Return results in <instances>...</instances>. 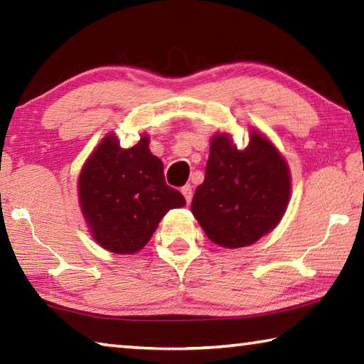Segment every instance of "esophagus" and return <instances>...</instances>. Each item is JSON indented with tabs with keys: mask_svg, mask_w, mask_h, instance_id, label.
<instances>
[{
	"mask_svg": "<svg viewBox=\"0 0 364 364\" xmlns=\"http://www.w3.org/2000/svg\"><path fill=\"white\" fill-rule=\"evenodd\" d=\"M181 193L184 196V199H186V202L189 204L191 199H193V186H191V184H186V186L181 188Z\"/></svg>",
	"mask_w": 364,
	"mask_h": 364,
	"instance_id": "esophagus-1",
	"label": "esophagus"
}]
</instances>
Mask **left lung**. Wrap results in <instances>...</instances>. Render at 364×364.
<instances>
[{
    "instance_id": "obj_1",
    "label": "left lung",
    "mask_w": 364,
    "mask_h": 364,
    "mask_svg": "<svg viewBox=\"0 0 364 364\" xmlns=\"http://www.w3.org/2000/svg\"><path fill=\"white\" fill-rule=\"evenodd\" d=\"M289 194L287 165L267 138L252 132L249 146L237 151L228 134H217L191 210L212 242L236 249L279 223Z\"/></svg>"
}]
</instances>
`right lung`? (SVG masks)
<instances>
[{"instance_id":"right-lung-1","label":"right lung","mask_w":364,"mask_h":364,"mask_svg":"<svg viewBox=\"0 0 364 364\" xmlns=\"http://www.w3.org/2000/svg\"><path fill=\"white\" fill-rule=\"evenodd\" d=\"M78 194L91 234L115 254L143 249L164 215L186 204L165 183L162 160L152 156L147 138L125 149L115 134H107L85 164Z\"/></svg>"}]
</instances>
